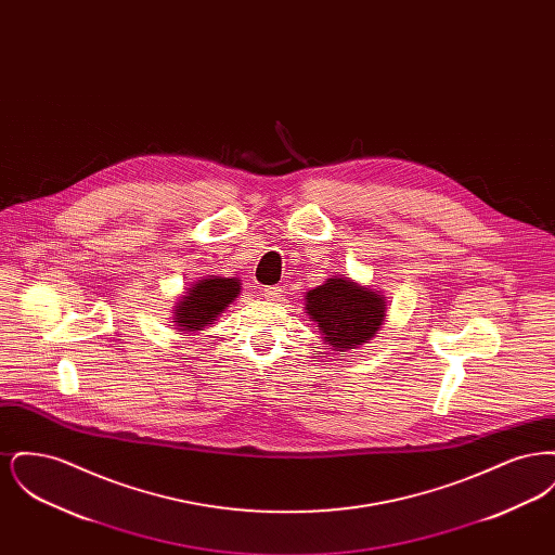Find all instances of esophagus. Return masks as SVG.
Returning <instances> with one entry per match:
<instances>
[{
    "instance_id": "obj_1",
    "label": "esophagus",
    "mask_w": 555,
    "mask_h": 555,
    "mask_svg": "<svg viewBox=\"0 0 555 555\" xmlns=\"http://www.w3.org/2000/svg\"><path fill=\"white\" fill-rule=\"evenodd\" d=\"M262 295H264L266 299L274 301V299H279V295H281V289H279V287H266V289L262 291Z\"/></svg>"
}]
</instances>
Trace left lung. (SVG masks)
I'll return each instance as SVG.
<instances>
[{
  "label": "left lung",
  "mask_w": 555,
  "mask_h": 555,
  "mask_svg": "<svg viewBox=\"0 0 555 555\" xmlns=\"http://www.w3.org/2000/svg\"><path fill=\"white\" fill-rule=\"evenodd\" d=\"M306 310L318 322L324 344L335 351L369 344L385 320V299L349 279H328L306 295Z\"/></svg>",
  "instance_id": "8db88e82"
}]
</instances>
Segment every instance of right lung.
<instances>
[{"label":"right lung","instance_id":"add662e5","mask_svg":"<svg viewBox=\"0 0 555 555\" xmlns=\"http://www.w3.org/2000/svg\"><path fill=\"white\" fill-rule=\"evenodd\" d=\"M237 279L211 276L197 283L177 306L175 322L183 331H202L237 297Z\"/></svg>","mask_w":555,"mask_h":555}]
</instances>
